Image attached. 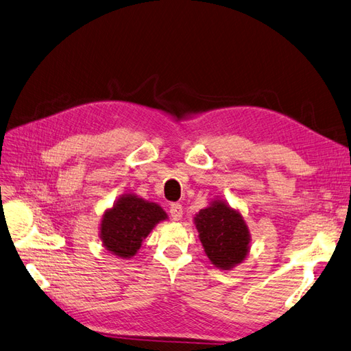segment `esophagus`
<instances>
[{"mask_svg":"<svg viewBox=\"0 0 351 351\" xmlns=\"http://www.w3.org/2000/svg\"><path fill=\"white\" fill-rule=\"evenodd\" d=\"M169 212H170V217H172L173 221H179L182 218V206L179 203H170Z\"/></svg>","mask_w":351,"mask_h":351,"instance_id":"obj_1","label":"esophagus"}]
</instances>
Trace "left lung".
<instances>
[{
    "label": "left lung",
    "instance_id": "obj_1",
    "mask_svg": "<svg viewBox=\"0 0 351 351\" xmlns=\"http://www.w3.org/2000/svg\"><path fill=\"white\" fill-rule=\"evenodd\" d=\"M195 227L210 263L222 269L240 264L249 250V230L237 210L213 202L195 217Z\"/></svg>",
    "mask_w": 351,
    "mask_h": 351
}]
</instances>
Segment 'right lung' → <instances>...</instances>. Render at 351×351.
I'll return each mask as SVG.
<instances>
[{
  "label": "right lung",
  "instance_id": "right-lung-1",
  "mask_svg": "<svg viewBox=\"0 0 351 351\" xmlns=\"http://www.w3.org/2000/svg\"><path fill=\"white\" fill-rule=\"evenodd\" d=\"M167 218L156 203H148L136 195H123L106 210L101 223L102 243L114 255L130 258L138 252L156 223Z\"/></svg>",
  "mask_w": 351,
  "mask_h": 351
}]
</instances>
